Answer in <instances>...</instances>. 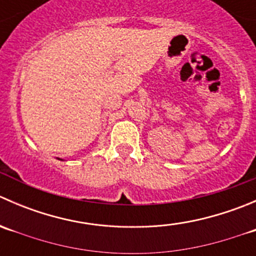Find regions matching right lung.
<instances>
[{"label":"right lung","instance_id":"obj_1","mask_svg":"<svg viewBox=\"0 0 256 256\" xmlns=\"http://www.w3.org/2000/svg\"><path fill=\"white\" fill-rule=\"evenodd\" d=\"M58 160H60V158H58Z\"/></svg>","mask_w":256,"mask_h":256}]
</instances>
